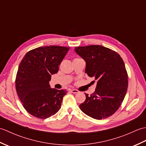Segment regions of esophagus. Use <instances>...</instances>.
<instances>
[{
  "instance_id": "obj_1",
  "label": "esophagus",
  "mask_w": 146,
  "mask_h": 146,
  "mask_svg": "<svg viewBox=\"0 0 146 146\" xmlns=\"http://www.w3.org/2000/svg\"><path fill=\"white\" fill-rule=\"evenodd\" d=\"M71 92H72V93H73V94H78V93L80 92L78 90H75V89L71 90Z\"/></svg>"
}]
</instances>
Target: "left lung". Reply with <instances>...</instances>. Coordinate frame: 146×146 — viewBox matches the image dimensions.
Masks as SVG:
<instances>
[{"mask_svg":"<svg viewBox=\"0 0 146 146\" xmlns=\"http://www.w3.org/2000/svg\"><path fill=\"white\" fill-rule=\"evenodd\" d=\"M86 62L85 73L97 82L95 91L79 105L83 113L95 119L110 117L119 109L128 87V75L117 52L100 45L76 47Z\"/></svg>","mask_w":146,"mask_h":146,"instance_id":"8db88e82","label":"left lung"}]
</instances>
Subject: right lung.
<instances>
[{"instance_id": "right-lung-1", "label": "right lung", "mask_w": 146, "mask_h": 146, "mask_svg": "<svg viewBox=\"0 0 146 146\" xmlns=\"http://www.w3.org/2000/svg\"><path fill=\"white\" fill-rule=\"evenodd\" d=\"M70 48L58 46L39 47L28 51L22 60L15 78V88L24 108L39 119H47L61 108L64 90L51 88V75Z\"/></svg>"}]
</instances>
